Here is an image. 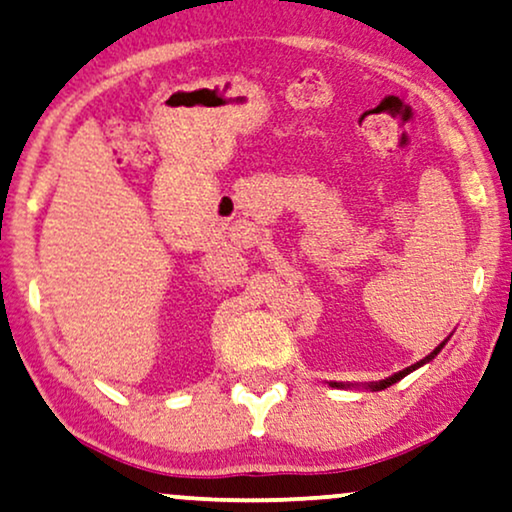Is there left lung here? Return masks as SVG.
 I'll use <instances>...</instances> for the list:
<instances>
[{
    "instance_id": "left-lung-1",
    "label": "left lung",
    "mask_w": 512,
    "mask_h": 512,
    "mask_svg": "<svg viewBox=\"0 0 512 512\" xmlns=\"http://www.w3.org/2000/svg\"><path fill=\"white\" fill-rule=\"evenodd\" d=\"M442 345H444V343H440V345H437V348L433 350V353H430V355L426 357V360H421V362H418V364H414V367H407V369H404V371H400V374H395V376H390V378H386V381H378V383H371V386H369V388H374V390H383V388L393 386V383H397V381H400V378H402V376H407V374H409V371H414L416 367H421V364H426V362H430V360H433V357H435V355H437V353H440V350H442ZM331 386H338V383H331Z\"/></svg>"
}]
</instances>
